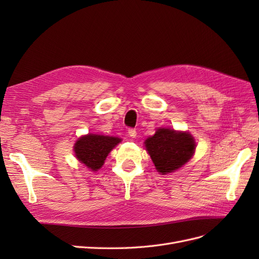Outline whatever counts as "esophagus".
Segmentation results:
<instances>
[{
	"label": "esophagus",
	"instance_id": "1",
	"mask_svg": "<svg viewBox=\"0 0 259 259\" xmlns=\"http://www.w3.org/2000/svg\"><path fill=\"white\" fill-rule=\"evenodd\" d=\"M128 135H130L132 138H135V137H136V135H137V132H136V130H134V128H130V130H128Z\"/></svg>",
	"mask_w": 259,
	"mask_h": 259
}]
</instances>
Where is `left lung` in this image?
Returning <instances> with one entry per match:
<instances>
[{
	"label": "left lung",
	"instance_id": "obj_1",
	"mask_svg": "<svg viewBox=\"0 0 259 259\" xmlns=\"http://www.w3.org/2000/svg\"><path fill=\"white\" fill-rule=\"evenodd\" d=\"M156 170L162 175L173 173L189 161L195 151L194 138L188 132L158 128L145 142Z\"/></svg>",
	"mask_w": 259,
	"mask_h": 259
}]
</instances>
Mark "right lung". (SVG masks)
Here are the masks:
<instances>
[{
  "label": "right lung",
  "instance_id": "1",
  "mask_svg": "<svg viewBox=\"0 0 259 259\" xmlns=\"http://www.w3.org/2000/svg\"><path fill=\"white\" fill-rule=\"evenodd\" d=\"M121 140L119 137L88 134L76 140L73 150L77 160L95 171L104 165L109 152L121 143Z\"/></svg>",
  "mask_w": 259,
  "mask_h": 259
}]
</instances>
